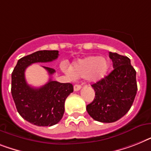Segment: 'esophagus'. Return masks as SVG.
Here are the masks:
<instances>
[{"label": "esophagus", "instance_id": "1", "mask_svg": "<svg viewBox=\"0 0 151 151\" xmlns=\"http://www.w3.org/2000/svg\"><path fill=\"white\" fill-rule=\"evenodd\" d=\"M82 88V86L81 85H78V84H76L74 86V91H78L79 89Z\"/></svg>", "mask_w": 151, "mask_h": 151}]
</instances>
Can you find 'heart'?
Listing matches in <instances>:
<instances>
[{"mask_svg": "<svg viewBox=\"0 0 151 151\" xmlns=\"http://www.w3.org/2000/svg\"><path fill=\"white\" fill-rule=\"evenodd\" d=\"M109 64L106 58L92 55L76 62L72 67L75 76L87 77L91 82L96 83L106 76Z\"/></svg>", "mask_w": 151, "mask_h": 151, "instance_id": "1", "label": "heart"}]
</instances>
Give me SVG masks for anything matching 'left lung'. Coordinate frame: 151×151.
<instances>
[{
	"label": "left lung",
	"instance_id": "1",
	"mask_svg": "<svg viewBox=\"0 0 151 151\" xmlns=\"http://www.w3.org/2000/svg\"><path fill=\"white\" fill-rule=\"evenodd\" d=\"M113 70L105 78L92 85L95 98L86 110L91 117L102 123L117 121L130 109L137 85L136 71L127 56L109 52Z\"/></svg>",
	"mask_w": 151,
	"mask_h": 151
}]
</instances>
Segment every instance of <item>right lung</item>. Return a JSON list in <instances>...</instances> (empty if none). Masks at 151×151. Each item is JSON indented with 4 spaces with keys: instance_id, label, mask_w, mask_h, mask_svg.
I'll list each match as a JSON object with an SVG mask.
<instances>
[{
    "instance_id": "right-lung-1",
    "label": "right lung",
    "mask_w": 151,
    "mask_h": 151,
    "mask_svg": "<svg viewBox=\"0 0 151 151\" xmlns=\"http://www.w3.org/2000/svg\"><path fill=\"white\" fill-rule=\"evenodd\" d=\"M58 57V51H38L17 61L11 74V94L16 108L22 118L34 125L51 127L60 121L65 112V101L73 92L71 83H61L49 79L39 88H34L27 83L25 69L37 62H52ZM45 68L49 76L55 70Z\"/></svg>"
}]
</instances>
